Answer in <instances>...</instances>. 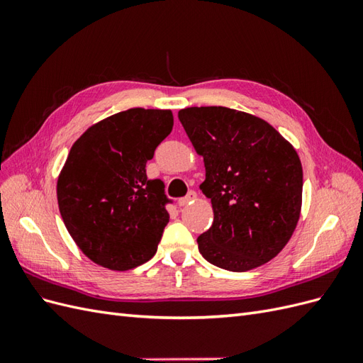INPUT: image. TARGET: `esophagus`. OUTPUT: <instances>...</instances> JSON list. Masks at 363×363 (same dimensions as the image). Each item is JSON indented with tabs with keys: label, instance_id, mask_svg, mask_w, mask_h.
I'll list each match as a JSON object with an SVG mask.
<instances>
[{
	"label": "esophagus",
	"instance_id": "obj_1",
	"mask_svg": "<svg viewBox=\"0 0 363 363\" xmlns=\"http://www.w3.org/2000/svg\"><path fill=\"white\" fill-rule=\"evenodd\" d=\"M195 199H196V194H195L194 191H191V192H188V195L183 196V199H180V200H179V206H180V207H183V206H188V204H191Z\"/></svg>",
	"mask_w": 363,
	"mask_h": 363
}]
</instances>
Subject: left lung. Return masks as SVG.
<instances>
[{
  "instance_id": "obj_1",
  "label": "left lung",
  "mask_w": 363,
  "mask_h": 363,
  "mask_svg": "<svg viewBox=\"0 0 363 363\" xmlns=\"http://www.w3.org/2000/svg\"><path fill=\"white\" fill-rule=\"evenodd\" d=\"M179 119L204 159L203 194L212 227L199 250L212 265L244 272L276 257L300 219L303 168L294 147L267 121L235 108L188 107Z\"/></svg>"
}]
</instances>
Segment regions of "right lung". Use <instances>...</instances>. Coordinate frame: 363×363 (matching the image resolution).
I'll return each mask as SVG.
<instances>
[{
    "label": "right lung",
    "instance_id": "add662e5",
    "mask_svg": "<svg viewBox=\"0 0 363 363\" xmlns=\"http://www.w3.org/2000/svg\"><path fill=\"white\" fill-rule=\"evenodd\" d=\"M172 125L171 111L128 108L94 124L72 145L57 180L59 211L75 244L98 265L127 271L156 255L171 200L145 167Z\"/></svg>",
    "mask_w": 363,
    "mask_h": 363
}]
</instances>
